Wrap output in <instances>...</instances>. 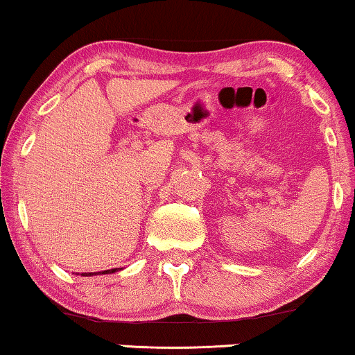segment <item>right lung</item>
Returning a JSON list of instances; mask_svg holds the SVG:
<instances>
[{"label":"right lung","instance_id":"obj_1","mask_svg":"<svg viewBox=\"0 0 355 355\" xmlns=\"http://www.w3.org/2000/svg\"><path fill=\"white\" fill-rule=\"evenodd\" d=\"M116 268L113 270H105V271H98L100 275H105V273H115ZM98 273H82V277H94V275H98Z\"/></svg>","mask_w":355,"mask_h":355}]
</instances>
